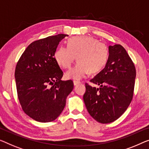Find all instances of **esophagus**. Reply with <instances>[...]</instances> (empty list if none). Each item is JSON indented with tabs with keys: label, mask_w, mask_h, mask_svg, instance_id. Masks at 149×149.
<instances>
[{
	"label": "esophagus",
	"mask_w": 149,
	"mask_h": 149,
	"mask_svg": "<svg viewBox=\"0 0 149 149\" xmlns=\"http://www.w3.org/2000/svg\"><path fill=\"white\" fill-rule=\"evenodd\" d=\"M80 83H81V81H80L74 80V86H77V84H80Z\"/></svg>",
	"instance_id": "1"
}]
</instances>
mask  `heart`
Listing matches in <instances>:
<instances>
[{
  "label": "heart",
  "instance_id": "1",
  "mask_svg": "<svg viewBox=\"0 0 149 149\" xmlns=\"http://www.w3.org/2000/svg\"><path fill=\"white\" fill-rule=\"evenodd\" d=\"M75 56L78 61L66 73L65 76L79 79L89 72L91 74L100 72L107 63L109 50L105 43L94 37L79 36L69 39L68 47H60L54 55L57 63L65 69L71 68Z\"/></svg>",
  "mask_w": 149,
  "mask_h": 149
}]
</instances>
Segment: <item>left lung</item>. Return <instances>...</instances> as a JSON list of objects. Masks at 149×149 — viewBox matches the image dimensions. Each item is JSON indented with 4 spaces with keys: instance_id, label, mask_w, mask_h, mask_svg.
Instances as JSON below:
<instances>
[{
    "instance_id": "left-lung-1",
    "label": "left lung",
    "mask_w": 149,
    "mask_h": 149,
    "mask_svg": "<svg viewBox=\"0 0 149 149\" xmlns=\"http://www.w3.org/2000/svg\"><path fill=\"white\" fill-rule=\"evenodd\" d=\"M106 65L90 82L86 83L84 101L89 114L102 124L119 118L131 102L136 77V68L128 53L119 44L109 47Z\"/></svg>"
}]
</instances>
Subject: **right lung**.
Listing matches in <instances>:
<instances>
[{"label": "right lung", "instance_id": "add662e5", "mask_svg": "<svg viewBox=\"0 0 149 149\" xmlns=\"http://www.w3.org/2000/svg\"><path fill=\"white\" fill-rule=\"evenodd\" d=\"M58 34L33 41L26 47L15 68L17 96L26 115L40 123H49L60 115L74 88L72 80L62 81L63 72L54 55Z\"/></svg>", "mask_w": 149, "mask_h": 149}]
</instances>
